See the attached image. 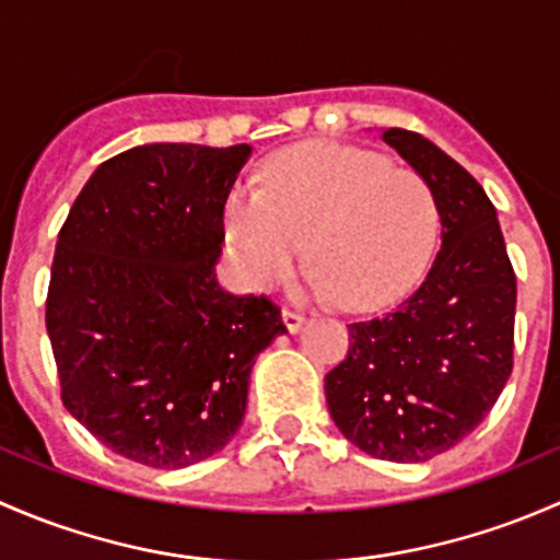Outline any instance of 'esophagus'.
I'll return each instance as SVG.
<instances>
[{"label":"esophagus","mask_w":560,"mask_h":560,"mask_svg":"<svg viewBox=\"0 0 560 560\" xmlns=\"http://www.w3.org/2000/svg\"><path fill=\"white\" fill-rule=\"evenodd\" d=\"M282 323H285L288 331L296 334V331H302V326H304V315L293 313V310H282Z\"/></svg>","instance_id":"34e87169"}]
</instances>
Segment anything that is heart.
Returning <instances> with one entry per match:
<instances>
[{"label":"heart","instance_id":"b5f03b06","mask_svg":"<svg viewBox=\"0 0 560 560\" xmlns=\"http://www.w3.org/2000/svg\"><path fill=\"white\" fill-rule=\"evenodd\" d=\"M440 229L429 183L364 148L315 142L275 155L264 188L226 199V237L242 280L269 288L307 256L302 291L348 310L394 302L423 272Z\"/></svg>","mask_w":560,"mask_h":560}]
</instances>
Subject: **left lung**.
Segmentation results:
<instances>
[{"label": "left lung", "instance_id": "obj_1", "mask_svg": "<svg viewBox=\"0 0 560 560\" xmlns=\"http://www.w3.org/2000/svg\"><path fill=\"white\" fill-rule=\"evenodd\" d=\"M383 142L429 183L442 247L399 307L350 323L348 359L326 374V401L359 451L418 464L471 434L504 390L517 285L480 183L423 135L385 129Z\"/></svg>", "mask_w": 560, "mask_h": 560}]
</instances>
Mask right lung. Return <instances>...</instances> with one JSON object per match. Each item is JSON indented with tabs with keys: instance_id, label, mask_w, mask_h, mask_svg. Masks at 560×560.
Here are the masks:
<instances>
[{
	"instance_id": "1",
	"label": "right lung",
	"mask_w": 560,
	"mask_h": 560,
	"mask_svg": "<svg viewBox=\"0 0 560 560\" xmlns=\"http://www.w3.org/2000/svg\"><path fill=\"white\" fill-rule=\"evenodd\" d=\"M250 145L153 142L83 186L56 242L45 326L61 399L109 451L183 469L245 418L258 353L285 334L267 296L218 282L223 207Z\"/></svg>"
}]
</instances>
